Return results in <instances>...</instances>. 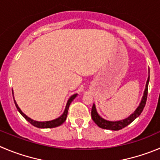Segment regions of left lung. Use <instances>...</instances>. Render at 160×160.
<instances>
[{
  "label": "left lung",
  "instance_id": "left-lung-1",
  "mask_svg": "<svg viewBox=\"0 0 160 160\" xmlns=\"http://www.w3.org/2000/svg\"><path fill=\"white\" fill-rule=\"evenodd\" d=\"M150 71L148 69V77L147 82H146L145 85V89H144V94H143V97L141 98V101L136 109L135 111L132 113V114L129 116L128 118L119 121H108L104 119L103 118L101 117L97 112L96 107H95V104H93V107L92 109V120L95 122V123L98 125V127L102 128L104 129H110V130H119L125 126H127L128 125L133 122L137 118L140 116V114L142 113L143 110H144V107H145L146 101H147V95H148V83H149V79H150Z\"/></svg>",
  "mask_w": 160,
  "mask_h": 160
}]
</instances>
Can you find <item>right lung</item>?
Instances as JSON below:
<instances>
[{
  "instance_id": "1",
  "label": "right lung",
  "mask_w": 160,
  "mask_h": 160,
  "mask_svg": "<svg viewBox=\"0 0 160 160\" xmlns=\"http://www.w3.org/2000/svg\"><path fill=\"white\" fill-rule=\"evenodd\" d=\"M77 95H78V94H74V95H72L69 98H68V101H67L66 106H65V110H64L63 114H62V115L60 116V117H58V118H56V119H53V120H51V121H46V122H38V121L33 120V119L30 118L28 117V116H27L24 113H23V112H22V110H20V108L19 107V106H18L17 103H16L14 97H13V98H14L15 105H16L18 111L20 113V114H21V115L23 116V117L24 118L26 119L28 122H29L31 125H34V126H35V127H37V128H40V129H48V128L58 127V126H59V125H61L62 124H63L64 122H65V121L66 120L67 114H68V107H69L70 103H71V102H72L73 99H74V98L77 96ZM12 95H13V91H12Z\"/></svg>"
}]
</instances>
